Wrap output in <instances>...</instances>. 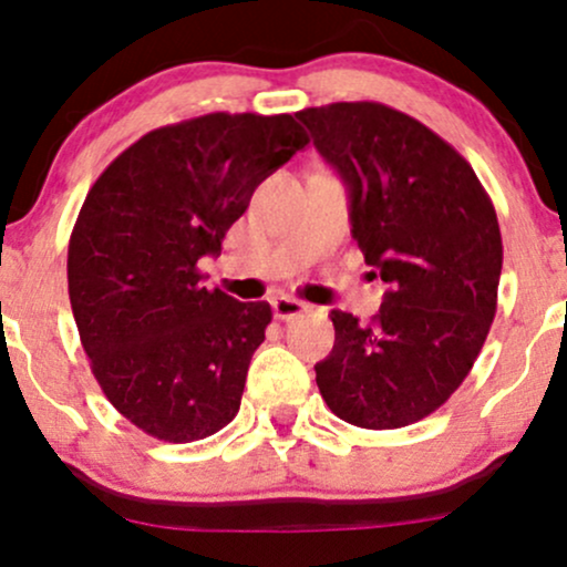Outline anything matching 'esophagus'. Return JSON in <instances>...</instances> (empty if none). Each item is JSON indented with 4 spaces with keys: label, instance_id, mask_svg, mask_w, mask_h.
<instances>
[{
    "label": "esophagus",
    "instance_id": "1",
    "mask_svg": "<svg viewBox=\"0 0 567 567\" xmlns=\"http://www.w3.org/2000/svg\"><path fill=\"white\" fill-rule=\"evenodd\" d=\"M306 309H309V306L296 301V298H275V301H271V311H275L277 320H296V317H301Z\"/></svg>",
    "mask_w": 567,
    "mask_h": 567
}]
</instances>
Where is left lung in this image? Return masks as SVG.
Wrapping results in <instances>:
<instances>
[{
  "mask_svg": "<svg viewBox=\"0 0 567 567\" xmlns=\"http://www.w3.org/2000/svg\"><path fill=\"white\" fill-rule=\"evenodd\" d=\"M296 120L347 186L351 237L386 282L370 322L330 311L317 386L347 424H415L470 375L496 317V210L470 162L413 116L362 101Z\"/></svg>",
  "mask_w": 567,
  "mask_h": 567,
  "instance_id": "left-lung-1",
  "label": "left lung"
}]
</instances>
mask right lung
Masks as SVG:
<instances>
[{
	"mask_svg": "<svg viewBox=\"0 0 567 567\" xmlns=\"http://www.w3.org/2000/svg\"><path fill=\"white\" fill-rule=\"evenodd\" d=\"M306 143L290 114L197 116L143 135L87 192L71 311L103 394L152 437L205 440L237 415L271 309L207 290L197 261Z\"/></svg>",
	"mask_w": 567,
	"mask_h": 567,
	"instance_id": "1",
	"label": "right lung"
}]
</instances>
